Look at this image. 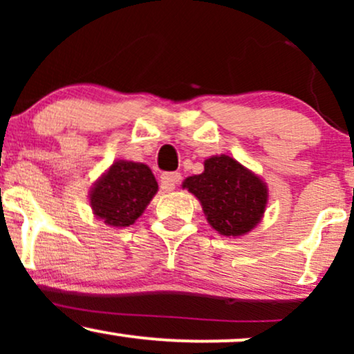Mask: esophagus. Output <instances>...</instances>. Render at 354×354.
<instances>
[{
	"label": "esophagus",
	"mask_w": 354,
	"mask_h": 354,
	"mask_svg": "<svg viewBox=\"0 0 354 354\" xmlns=\"http://www.w3.org/2000/svg\"><path fill=\"white\" fill-rule=\"evenodd\" d=\"M181 183L180 173H165L160 180V186L163 191H173L174 186Z\"/></svg>",
	"instance_id": "obj_1"
}]
</instances>
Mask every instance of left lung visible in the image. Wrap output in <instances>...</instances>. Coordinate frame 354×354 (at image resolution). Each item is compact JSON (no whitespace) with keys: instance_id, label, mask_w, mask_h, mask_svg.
Here are the masks:
<instances>
[{"instance_id":"1","label":"left lung","mask_w":354,"mask_h":354,"mask_svg":"<svg viewBox=\"0 0 354 354\" xmlns=\"http://www.w3.org/2000/svg\"><path fill=\"white\" fill-rule=\"evenodd\" d=\"M183 188L201 201L209 225L225 236L253 230L268 201L265 183L230 156L206 160L205 171L186 178Z\"/></svg>"}]
</instances>
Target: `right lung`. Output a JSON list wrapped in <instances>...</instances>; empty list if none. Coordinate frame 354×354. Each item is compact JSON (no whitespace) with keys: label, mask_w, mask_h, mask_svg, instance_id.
<instances>
[{"label":"right lung","mask_w":354,"mask_h":354,"mask_svg":"<svg viewBox=\"0 0 354 354\" xmlns=\"http://www.w3.org/2000/svg\"><path fill=\"white\" fill-rule=\"evenodd\" d=\"M158 183L146 165L116 161L91 191V208L109 226L123 228L141 216Z\"/></svg>","instance_id":"right-lung-1"}]
</instances>
